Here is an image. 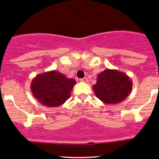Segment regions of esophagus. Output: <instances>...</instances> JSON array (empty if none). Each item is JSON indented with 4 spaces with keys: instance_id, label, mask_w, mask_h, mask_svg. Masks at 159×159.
<instances>
[{
    "instance_id": "esophagus-1",
    "label": "esophagus",
    "mask_w": 159,
    "mask_h": 159,
    "mask_svg": "<svg viewBox=\"0 0 159 159\" xmlns=\"http://www.w3.org/2000/svg\"><path fill=\"white\" fill-rule=\"evenodd\" d=\"M80 81H81V82H84V83H87V82L88 81V79H87V78H81V79H80Z\"/></svg>"
}]
</instances>
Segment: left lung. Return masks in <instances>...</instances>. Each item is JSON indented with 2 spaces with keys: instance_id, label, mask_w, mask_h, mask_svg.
<instances>
[{
  "instance_id": "obj_1",
  "label": "left lung",
  "mask_w": 159,
  "mask_h": 159,
  "mask_svg": "<svg viewBox=\"0 0 159 159\" xmlns=\"http://www.w3.org/2000/svg\"><path fill=\"white\" fill-rule=\"evenodd\" d=\"M132 82L129 76L115 69H105L98 74L93 88L96 96L105 104L123 102L132 90Z\"/></svg>"
}]
</instances>
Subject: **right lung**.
<instances>
[{
  "instance_id": "obj_1",
  "label": "right lung",
  "mask_w": 159,
  "mask_h": 159,
  "mask_svg": "<svg viewBox=\"0 0 159 159\" xmlns=\"http://www.w3.org/2000/svg\"><path fill=\"white\" fill-rule=\"evenodd\" d=\"M76 81L67 78L57 71H51L36 75L32 80L30 89L34 96L43 105L57 107L70 97Z\"/></svg>"
}]
</instances>
